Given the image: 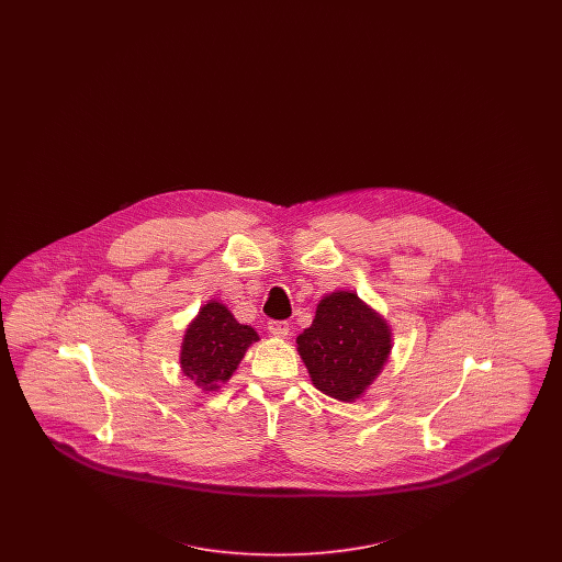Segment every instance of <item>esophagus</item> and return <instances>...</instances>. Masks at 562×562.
<instances>
[{
    "mask_svg": "<svg viewBox=\"0 0 562 562\" xmlns=\"http://www.w3.org/2000/svg\"><path fill=\"white\" fill-rule=\"evenodd\" d=\"M268 330L273 337H286L291 333V324L286 321H271L268 324Z\"/></svg>",
    "mask_w": 562,
    "mask_h": 562,
    "instance_id": "obj_1",
    "label": "esophagus"
}]
</instances>
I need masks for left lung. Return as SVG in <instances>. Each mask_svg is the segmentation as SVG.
<instances>
[{"mask_svg": "<svg viewBox=\"0 0 562 562\" xmlns=\"http://www.w3.org/2000/svg\"><path fill=\"white\" fill-rule=\"evenodd\" d=\"M314 385L337 398L356 401L373 383L392 349L390 326L358 294L324 296L310 328L296 337Z\"/></svg>", "mask_w": 562, "mask_h": 562, "instance_id": "left-lung-1", "label": "left lung"}]
</instances>
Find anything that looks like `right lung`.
<instances>
[{
    "instance_id": "add662e5",
    "label": "right lung",
    "mask_w": 562,
    "mask_h": 562,
    "mask_svg": "<svg viewBox=\"0 0 562 562\" xmlns=\"http://www.w3.org/2000/svg\"><path fill=\"white\" fill-rule=\"evenodd\" d=\"M259 337L255 328L240 324L216 301L206 303L189 324L181 369L204 392H213L238 369L244 351Z\"/></svg>"
}]
</instances>
